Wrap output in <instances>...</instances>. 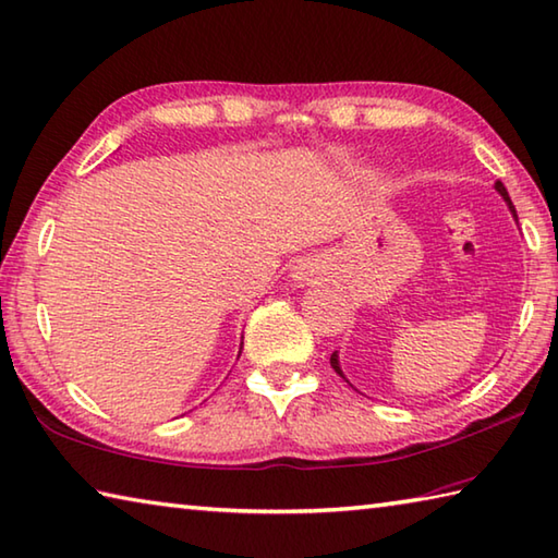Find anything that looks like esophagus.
Returning <instances> with one entry per match:
<instances>
[{"instance_id": "1", "label": "esophagus", "mask_w": 558, "mask_h": 558, "mask_svg": "<svg viewBox=\"0 0 558 558\" xmlns=\"http://www.w3.org/2000/svg\"><path fill=\"white\" fill-rule=\"evenodd\" d=\"M295 278H300V280H307V272H305V270H300V272H298V276H295Z\"/></svg>"}]
</instances>
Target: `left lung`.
Listing matches in <instances>:
<instances>
[{
  "instance_id": "8db88e82",
  "label": "left lung",
  "mask_w": 558,
  "mask_h": 558,
  "mask_svg": "<svg viewBox=\"0 0 558 558\" xmlns=\"http://www.w3.org/2000/svg\"><path fill=\"white\" fill-rule=\"evenodd\" d=\"M495 190H498L500 192V195H502V199L505 202H508V207H510V211H512V217L514 219H518V215H514V205H512V199H510V195H508V190H505V185H502V182L498 180V182H495ZM329 363H331V368L333 371H337L339 373V376L343 378V373H341V368H339V356H337V351H333L331 353V359H329Z\"/></svg>"
}]
</instances>
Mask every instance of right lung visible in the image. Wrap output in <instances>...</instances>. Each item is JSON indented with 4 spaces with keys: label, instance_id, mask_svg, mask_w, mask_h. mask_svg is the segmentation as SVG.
<instances>
[{
    "label": "right lung",
    "instance_id": "right-lung-1",
    "mask_svg": "<svg viewBox=\"0 0 558 558\" xmlns=\"http://www.w3.org/2000/svg\"><path fill=\"white\" fill-rule=\"evenodd\" d=\"M241 347H244V341H241Z\"/></svg>",
    "mask_w": 558,
    "mask_h": 558
}]
</instances>
